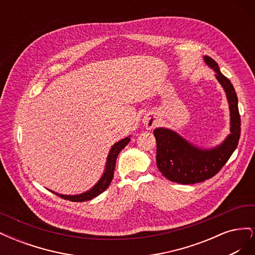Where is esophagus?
Wrapping results in <instances>:
<instances>
[{"label":"esophagus","mask_w":255,"mask_h":255,"mask_svg":"<svg viewBox=\"0 0 255 255\" xmlns=\"http://www.w3.org/2000/svg\"><path fill=\"white\" fill-rule=\"evenodd\" d=\"M143 123H144L145 128H148V129H151V128H153L154 127L156 126V121L154 120V119H144Z\"/></svg>","instance_id":"obj_1"}]
</instances>
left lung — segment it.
<instances>
[{"label":"left lung","instance_id":"obj_1","mask_svg":"<svg viewBox=\"0 0 255 255\" xmlns=\"http://www.w3.org/2000/svg\"><path fill=\"white\" fill-rule=\"evenodd\" d=\"M204 60L214 69L216 79L226 91L230 105L231 134L216 148L202 149L189 143L171 129H154L158 170L167 180L177 184L201 183L217 174L237 148L241 137V116L233 85L220 72L218 64L213 58L204 56Z\"/></svg>","mask_w":255,"mask_h":255}]
</instances>
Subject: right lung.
I'll list each match as a JSON object with an SVG mask.
<instances>
[{
    "label": "right lung",
    "instance_id": "1",
    "mask_svg": "<svg viewBox=\"0 0 255 255\" xmlns=\"http://www.w3.org/2000/svg\"><path fill=\"white\" fill-rule=\"evenodd\" d=\"M129 140H130L129 137H126L125 139H122L113 145V148L111 149V151L109 153V156H107L105 171H104L101 179H100V181L90 190H88L86 192H83V194H81V195H76V196H66V195L56 194V192H54V191H52V192H54V194L57 195L61 199L69 200V201H72V202L88 201V200L94 199L97 196H99L100 194H102V192L111 185V182L114 177L116 160H117L118 154L129 142Z\"/></svg>",
    "mask_w": 255,
    "mask_h": 255
}]
</instances>
